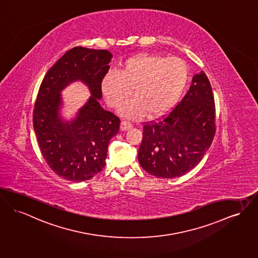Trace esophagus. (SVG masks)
<instances>
[{
	"label": "esophagus",
	"mask_w": 258,
	"mask_h": 258,
	"mask_svg": "<svg viewBox=\"0 0 258 258\" xmlns=\"http://www.w3.org/2000/svg\"><path fill=\"white\" fill-rule=\"evenodd\" d=\"M133 127V124L130 122V121H124L122 120L121 123V131H128Z\"/></svg>",
	"instance_id": "1"
}]
</instances>
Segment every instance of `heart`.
I'll return each mask as SVG.
<instances>
[{"label": "heart", "mask_w": 258, "mask_h": 258, "mask_svg": "<svg viewBox=\"0 0 258 258\" xmlns=\"http://www.w3.org/2000/svg\"><path fill=\"white\" fill-rule=\"evenodd\" d=\"M189 80V67L181 58L139 54L120 64L118 72L111 70L103 77L101 90L111 107H118L133 89L135 96L121 108V113L138 119L147 113L158 116L174 106Z\"/></svg>", "instance_id": "obj_1"}]
</instances>
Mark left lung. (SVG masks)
Here are the masks:
<instances>
[{"label": "left lung", "mask_w": 258, "mask_h": 258, "mask_svg": "<svg viewBox=\"0 0 258 258\" xmlns=\"http://www.w3.org/2000/svg\"><path fill=\"white\" fill-rule=\"evenodd\" d=\"M215 104L204 71L193 77L181 101L167 116L143 125L140 166L162 178L184 175L201 162L215 136Z\"/></svg>", "instance_id": "8db88e82"}]
</instances>
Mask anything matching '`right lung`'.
Masks as SVG:
<instances>
[{
    "instance_id": "right-lung-1",
    "label": "right lung",
    "mask_w": 258,
    "mask_h": 258,
    "mask_svg": "<svg viewBox=\"0 0 258 258\" xmlns=\"http://www.w3.org/2000/svg\"><path fill=\"white\" fill-rule=\"evenodd\" d=\"M112 54L106 49L75 46L46 72L33 111V124L41 153L58 176L69 181L91 179L105 167L108 144L120 130L121 120L100 106L101 82ZM81 79L93 95L77 119L63 123L58 111L60 91Z\"/></svg>"
}]
</instances>
